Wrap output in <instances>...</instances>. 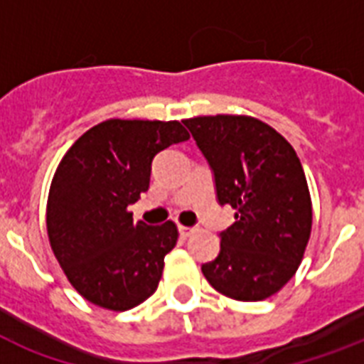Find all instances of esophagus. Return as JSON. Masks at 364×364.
Segmentation results:
<instances>
[{"label": "esophagus", "instance_id": "1", "mask_svg": "<svg viewBox=\"0 0 364 364\" xmlns=\"http://www.w3.org/2000/svg\"><path fill=\"white\" fill-rule=\"evenodd\" d=\"M177 230H179V234H181V238H188L191 234H194V230H196V228L183 227V225H179V227H177Z\"/></svg>", "mask_w": 364, "mask_h": 364}]
</instances>
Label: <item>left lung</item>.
<instances>
[{
	"mask_svg": "<svg viewBox=\"0 0 364 364\" xmlns=\"http://www.w3.org/2000/svg\"><path fill=\"white\" fill-rule=\"evenodd\" d=\"M208 160L219 204L236 221L221 251L202 264L215 291L243 302L277 293L294 276L311 232V200L291 143L272 126L243 115L183 121Z\"/></svg>",
	"mask_w": 364,
	"mask_h": 364,
	"instance_id": "obj_1",
	"label": "left lung"
}]
</instances>
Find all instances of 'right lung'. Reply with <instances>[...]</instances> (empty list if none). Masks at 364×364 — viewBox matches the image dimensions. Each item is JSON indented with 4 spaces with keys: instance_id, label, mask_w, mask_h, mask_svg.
I'll return each mask as SVG.
<instances>
[{
    "instance_id": "add662e5",
    "label": "right lung",
    "mask_w": 364,
    "mask_h": 364,
    "mask_svg": "<svg viewBox=\"0 0 364 364\" xmlns=\"http://www.w3.org/2000/svg\"><path fill=\"white\" fill-rule=\"evenodd\" d=\"M188 137L177 121L111 119L64 154L48 193V242L82 299L124 311L156 291L177 227L136 223L128 205L149 191L154 156Z\"/></svg>"
}]
</instances>
